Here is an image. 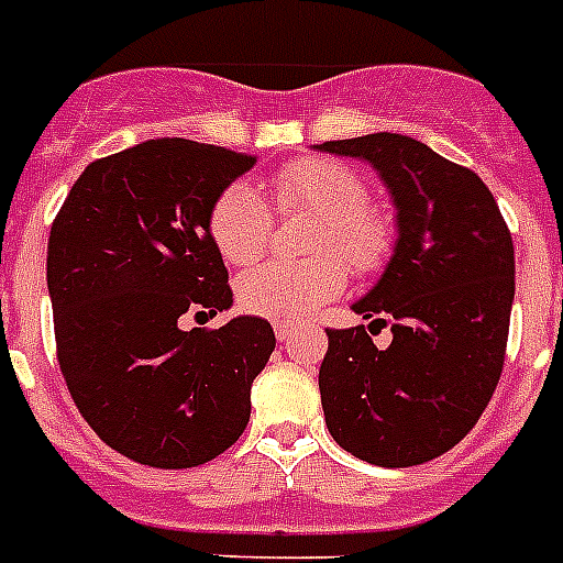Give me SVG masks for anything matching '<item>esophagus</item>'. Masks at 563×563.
<instances>
[{
    "mask_svg": "<svg viewBox=\"0 0 563 563\" xmlns=\"http://www.w3.org/2000/svg\"><path fill=\"white\" fill-rule=\"evenodd\" d=\"M295 334H297V329L291 325V322H275V336L280 342H288Z\"/></svg>",
    "mask_w": 563,
    "mask_h": 563,
    "instance_id": "esophagus-1",
    "label": "esophagus"
}]
</instances>
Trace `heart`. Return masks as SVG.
Masks as SVG:
<instances>
[{
	"instance_id": "obj_1",
	"label": "heart",
	"mask_w": 563,
	"mask_h": 563,
	"mask_svg": "<svg viewBox=\"0 0 563 563\" xmlns=\"http://www.w3.org/2000/svg\"><path fill=\"white\" fill-rule=\"evenodd\" d=\"M275 200L286 214L311 212L320 218L311 238L314 252L340 253L356 272H374L388 257V221L368 207V184L351 166L331 158L295 161L275 175ZM268 232L272 212L252 184L238 180L218 195L209 212V234L223 261L232 266L254 263L266 249ZM339 258L320 254L309 263L252 268L238 283V300L249 314L266 320H309L349 283V272Z\"/></svg>"
}]
</instances>
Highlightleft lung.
<instances>
[{"label": "left lung", "mask_w": 563, "mask_h": 563, "mask_svg": "<svg viewBox=\"0 0 563 563\" xmlns=\"http://www.w3.org/2000/svg\"><path fill=\"white\" fill-rule=\"evenodd\" d=\"M314 150L374 166L397 209L394 254L351 306L371 324H390L395 340L379 352L365 325L329 331L325 424L342 451L368 464L430 462L471 433L501 376L512 238L485 180L422 141L374 133Z\"/></svg>", "instance_id": "obj_1"}]
</instances>
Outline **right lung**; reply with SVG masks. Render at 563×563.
<instances>
[{
	"label": "right lung",
	"instance_id": "1",
	"mask_svg": "<svg viewBox=\"0 0 563 563\" xmlns=\"http://www.w3.org/2000/svg\"><path fill=\"white\" fill-rule=\"evenodd\" d=\"M254 166L246 153L153 139L92 161L47 241L58 365L78 413L133 462L180 471L246 430L252 383L275 351L261 317L184 331L180 314L232 309L209 212Z\"/></svg>",
	"mask_w": 563,
	"mask_h": 563
}]
</instances>
